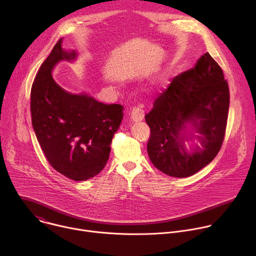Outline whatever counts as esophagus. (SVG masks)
I'll return each instance as SVG.
<instances>
[{
	"instance_id": "1",
	"label": "esophagus",
	"mask_w": 256,
	"mask_h": 256,
	"mask_svg": "<svg viewBox=\"0 0 256 256\" xmlns=\"http://www.w3.org/2000/svg\"><path fill=\"white\" fill-rule=\"evenodd\" d=\"M130 118L132 122H138L144 118V112L140 108H134L130 112Z\"/></svg>"
}]
</instances>
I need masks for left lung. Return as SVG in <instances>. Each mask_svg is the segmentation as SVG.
I'll return each mask as SVG.
<instances>
[{
	"instance_id": "1",
	"label": "left lung",
	"mask_w": 256,
	"mask_h": 256,
	"mask_svg": "<svg viewBox=\"0 0 256 256\" xmlns=\"http://www.w3.org/2000/svg\"><path fill=\"white\" fill-rule=\"evenodd\" d=\"M229 103L223 70L206 52L194 68L172 80L144 116L151 130L147 150L153 165L184 178L210 164L222 147Z\"/></svg>"
}]
</instances>
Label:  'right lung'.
<instances>
[{
    "label": "right lung",
    "mask_w": 256,
    "mask_h": 256,
    "mask_svg": "<svg viewBox=\"0 0 256 256\" xmlns=\"http://www.w3.org/2000/svg\"><path fill=\"white\" fill-rule=\"evenodd\" d=\"M60 38L42 64L31 88L32 126L50 164L66 177L84 181L106 165L124 106L104 104L89 94L70 93L52 78L62 60L75 62L76 50H64Z\"/></svg>",
    "instance_id": "add662e5"
}]
</instances>
